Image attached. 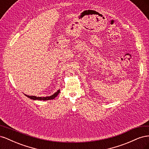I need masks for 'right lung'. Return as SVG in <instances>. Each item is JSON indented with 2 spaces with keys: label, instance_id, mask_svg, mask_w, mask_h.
I'll use <instances>...</instances> for the list:
<instances>
[{
  "label": "right lung",
  "instance_id": "1",
  "mask_svg": "<svg viewBox=\"0 0 149 149\" xmlns=\"http://www.w3.org/2000/svg\"><path fill=\"white\" fill-rule=\"evenodd\" d=\"M60 93V90H58V91H56L55 94H53V95L50 96H48V97H37L35 96H28L26 94H25V95L29 97L31 100H43V101H47V100H53L54 98H55L58 95V94Z\"/></svg>",
  "mask_w": 149,
  "mask_h": 149
}]
</instances>
